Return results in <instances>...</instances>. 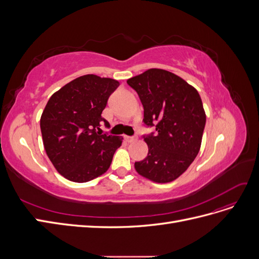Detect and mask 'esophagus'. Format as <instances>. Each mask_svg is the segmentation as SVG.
Masks as SVG:
<instances>
[{"label": "esophagus", "instance_id": "obj_1", "mask_svg": "<svg viewBox=\"0 0 259 259\" xmlns=\"http://www.w3.org/2000/svg\"><path fill=\"white\" fill-rule=\"evenodd\" d=\"M125 139H126V142L128 143H133V142H136L137 136H125Z\"/></svg>", "mask_w": 259, "mask_h": 259}]
</instances>
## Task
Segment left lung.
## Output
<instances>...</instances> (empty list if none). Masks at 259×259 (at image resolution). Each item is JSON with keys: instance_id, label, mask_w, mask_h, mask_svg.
<instances>
[{"instance_id": "1", "label": "left lung", "mask_w": 259, "mask_h": 259, "mask_svg": "<svg viewBox=\"0 0 259 259\" xmlns=\"http://www.w3.org/2000/svg\"><path fill=\"white\" fill-rule=\"evenodd\" d=\"M127 84L143 104L144 125L155 130L143 136L149 151L146 159L135 162V168L152 182H173L200 150L206 115L199 93L162 69H149Z\"/></svg>"}]
</instances>
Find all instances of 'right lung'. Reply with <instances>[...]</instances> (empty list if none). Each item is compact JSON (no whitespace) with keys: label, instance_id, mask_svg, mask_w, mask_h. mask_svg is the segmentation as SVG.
<instances>
[{"label":"right lung","instance_id":"1","mask_svg":"<svg viewBox=\"0 0 259 259\" xmlns=\"http://www.w3.org/2000/svg\"><path fill=\"white\" fill-rule=\"evenodd\" d=\"M120 83L86 74L53 94L41 116L46 154L59 174L75 183H86L110 167L122 137L101 133L110 124L101 113Z\"/></svg>","mask_w":259,"mask_h":259}]
</instances>
